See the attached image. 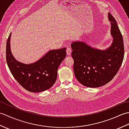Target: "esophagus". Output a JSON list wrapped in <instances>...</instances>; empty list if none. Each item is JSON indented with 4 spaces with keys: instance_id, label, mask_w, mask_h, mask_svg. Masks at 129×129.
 <instances>
[{
    "instance_id": "1",
    "label": "esophagus",
    "mask_w": 129,
    "mask_h": 129,
    "mask_svg": "<svg viewBox=\"0 0 129 129\" xmlns=\"http://www.w3.org/2000/svg\"><path fill=\"white\" fill-rule=\"evenodd\" d=\"M71 53H72V49L70 48H67V54L68 56H69L71 55Z\"/></svg>"
}]
</instances>
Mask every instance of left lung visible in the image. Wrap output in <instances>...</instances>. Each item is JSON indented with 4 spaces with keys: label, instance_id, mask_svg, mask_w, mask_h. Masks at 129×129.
I'll return each instance as SVG.
<instances>
[{
    "label": "left lung",
    "instance_id": "1",
    "mask_svg": "<svg viewBox=\"0 0 129 129\" xmlns=\"http://www.w3.org/2000/svg\"><path fill=\"white\" fill-rule=\"evenodd\" d=\"M108 19L113 38L108 48L101 50L80 40L71 44L75 76L79 83L86 87L95 88L110 82L119 71L124 59V46L121 32L110 13Z\"/></svg>",
    "mask_w": 129,
    "mask_h": 129
}]
</instances>
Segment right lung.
<instances>
[{"instance_id":"obj_1","label":"right lung","mask_w":129,"mask_h":129,"mask_svg":"<svg viewBox=\"0 0 129 129\" xmlns=\"http://www.w3.org/2000/svg\"><path fill=\"white\" fill-rule=\"evenodd\" d=\"M11 34L7 42L6 58L14 78L30 92H39L50 89L55 83L60 64L66 57V48L49 50L35 62L24 64L13 55L10 49Z\"/></svg>"}]
</instances>
